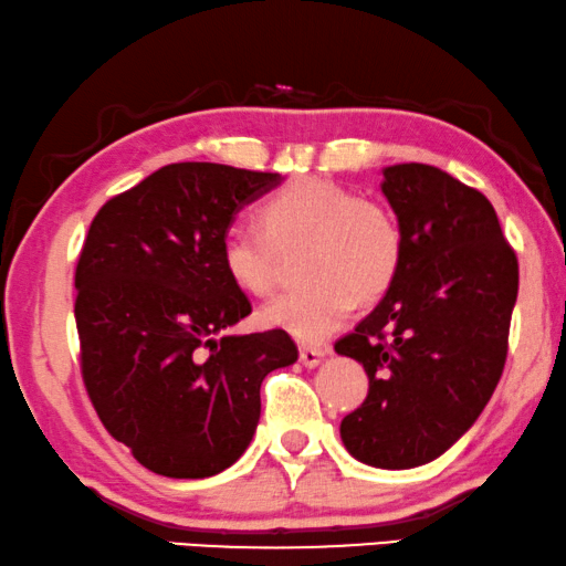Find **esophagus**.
<instances>
[{
    "label": "esophagus",
    "instance_id": "obj_1",
    "mask_svg": "<svg viewBox=\"0 0 566 566\" xmlns=\"http://www.w3.org/2000/svg\"><path fill=\"white\" fill-rule=\"evenodd\" d=\"M327 348H300V364L305 368H315L325 360Z\"/></svg>",
    "mask_w": 566,
    "mask_h": 566
}]
</instances>
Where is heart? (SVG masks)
I'll return each mask as SVG.
<instances>
[{"label":"heart","mask_w":566,"mask_h":566,"mask_svg":"<svg viewBox=\"0 0 566 566\" xmlns=\"http://www.w3.org/2000/svg\"><path fill=\"white\" fill-rule=\"evenodd\" d=\"M259 231L235 229L221 243V266L251 297H269L280 284L282 256L302 249L307 280L261 310V323L300 343H319L360 302L381 300L399 276L403 233L389 208L358 198L340 182L300 177L264 200Z\"/></svg>","instance_id":"1"}]
</instances>
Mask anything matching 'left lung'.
Here are the masks:
<instances>
[{
    "mask_svg": "<svg viewBox=\"0 0 566 566\" xmlns=\"http://www.w3.org/2000/svg\"><path fill=\"white\" fill-rule=\"evenodd\" d=\"M381 192L403 233L391 290L335 343L368 374V396L340 421L366 465L432 462L475 424L501 381L518 259L483 192L432 165H391Z\"/></svg>",
    "mask_w": 566,
    "mask_h": 566,
    "instance_id": "8db88e82",
    "label": "left lung"
}]
</instances>
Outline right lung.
<instances>
[{
  "label": "right lung",
  "instance_id": "right-lung-1",
  "mask_svg": "<svg viewBox=\"0 0 566 566\" xmlns=\"http://www.w3.org/2000/svg\"><path fill=\"white\" fill-rule=\"evenodd\" d=\"M282 182L216 163L159 167L104 202L75 266L81 374L98 419L165 478L247 452L261 381L297 360L284 331L229 335L251 302L221 266L235 213Z\"/></svg>",
  "mask_w": 566,
  "mask_h": 566
}]
</instances>
